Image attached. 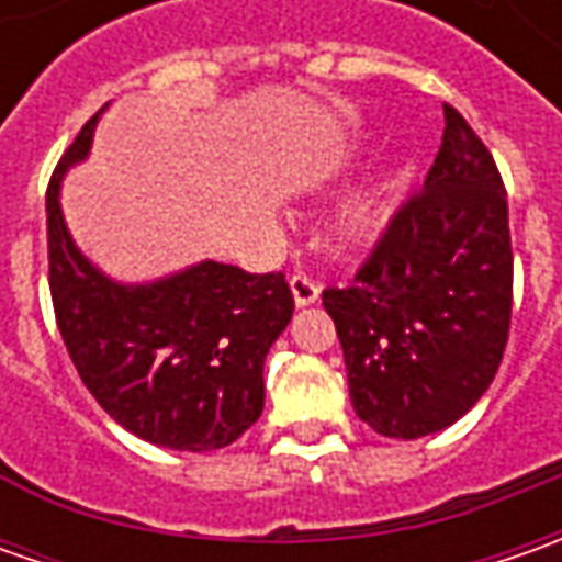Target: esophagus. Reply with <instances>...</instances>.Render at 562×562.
<instances>
[{
  "mask_svg": "<svg viewBox=\"0 0 562 562\" xmlns=\"http://www.w3.org/2000/svg\"><path fill=\"white\" fill-rule=\"evenodd\" d=\"M291 291H293V300H296V306H313L315 300H318V293H322V288L315 284L306 271H293Z\"/></svg>",
  "mask_w": 562,
  "mask_h": 562,
  "instance_id": "obj_1",
  "label": "esophagus"
}]
</instances>
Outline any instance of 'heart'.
Here are the masks:
<instances>
[{"label":"heart","instance_id":"b5f03b06","mask_svg":"<svg viewBox=\"0 0 562 562\" xmlns=\"http://www.w3.org/2000/svg\"><path fill=\"white\" fill-rule=\"evenodd\" d=\"M387 218V205H384V193L381 190H366V193H357L353 200L340 205L335 222L337 240L344 247H357V244H366L369 237H375L381 225Z\"/></svg>","mask_w":562,"mask_h":562}]
</instances>
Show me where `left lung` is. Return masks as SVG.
I'll return each instance as SVG.
<instances>
[{"label": "left lung", "instance_id": "obj_1", "mask_svg": "<svg viewBox=\"0 0 562 562\" xmlns=\"http://www.w3.org/2000/svg\"><path fill=\"white\" fill-rule=\"evenodd\" d=\"M353 409L413 441L465 416L497 375L513 313L504 178L469 121L443 105L425 187L394 212L353 284L322 291Z\"/></svg>", "mask_w": 562, "mask_h": 562}]
</instances>
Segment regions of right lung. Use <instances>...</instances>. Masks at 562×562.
<instances>
[{"mask_svg":"<svg viewBox=\"0 0 562 562\" xmlns=\"http://www.w3.org/2000/svg\"><path fill=\"white\" fill-rule=\"evenodd\" d=\"M99 112L65 149L46 190L55 325L87 391L131 435L190 453L218 450L262 416V366L291 322V284L281 271L249 274L225 262L140 288L93 269L68 237L58 184L87 156Z\"/></svg>","mask_w":562,"mask_h":562,"instance_id":"obj_1","label":"right lung"}]
</instances>
